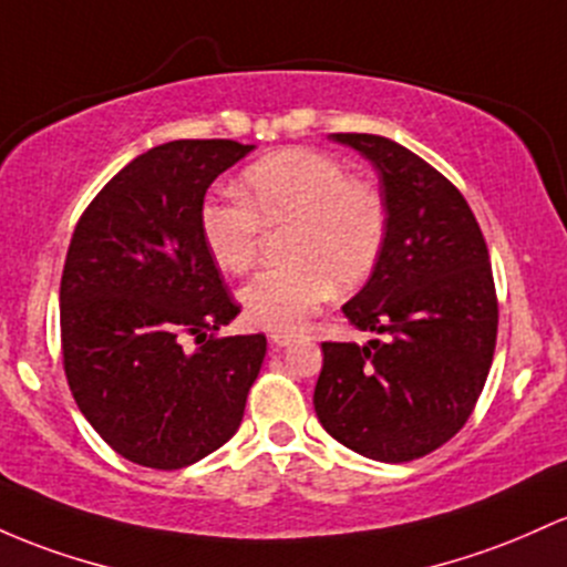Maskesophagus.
Listing matches in <instances>:
<instances>
[{"label":"esophagus","mask_w":567,"mask_h":567,"mask_svg":"<svg viewBox=\"0 0 567 567\" xmlns=\"http://www.w3.org/2000/svg\"><path fill=\"white\" fill-rule=\"evenodd\" d=\"M293 336H288V333H271V344L274 347H290L293 344Z\"/></svg>","instance_id":"obj_1"}]
</instances>
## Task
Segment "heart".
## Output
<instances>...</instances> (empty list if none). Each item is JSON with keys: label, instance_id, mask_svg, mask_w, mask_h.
<instances>
[{"label": "heart", "instance_id": "obj_1", "mask_svg": "<svg viewBox=\"0 0 567 567\" xmlns=\"http://www.w3.org/2000/svg\"><path fill=\"white\" fill-rule=\"evenodd\" d=\"M241 202H207L198 231L217 269L241 274L258 255L260 228H282L277 269L260 271L241 290L255 326L298 331L336 290L369 277L382 252L388 213L371 185L350 179L344 166L309 147H288L247 166Z\"/></svg>", "mask_w": 567, "mask_h": 567}]
</instances>
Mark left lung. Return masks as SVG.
I'll list each match as a JSON object with an SVG mask.
<instances>
[{
  "instance_id": "left-lung-1",
  "label": "left lung",
  "mask_w": 567,
  "mask_h": 567,
  "mask_svg": "<svg viewBox=\"0 0 567 567\" xmlns=\"http://www.w3.org/2000/svg\"><path fill=\"white\" fill-rule=\"evenodd\" d=\"M379 172L388 228L374 271L341 307L363 347L322 344L320 425L379 463H409L474 412L497 336L489 252L468 202L431 164L379 134H331Z\"/></svg>"
}]
</instances>
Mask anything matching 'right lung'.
<instances>
[{
    "instance_id": "1",
    "label": "right lung",
    "mask_w": 567,
    "mask_h": 567,
    "mask_svg": "<svg viewBox=\"0 0 567 567\" xmlns=\"http://www.w3.org/2000/svg\"><path fill=\"white\" fill-rule=\"evenodd\" d=\"M177 140L136 155L74 228L61 277L64 371L80 412L132 463L174 471L239 431L266 336H226L239 307L198 231L217 174L252 153ZM185 334L199 347L185 351Z\"/></svg>"
}]
</instances>
